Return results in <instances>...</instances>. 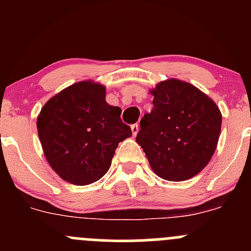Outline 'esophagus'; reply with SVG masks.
<instances>
[{"mask_svg":"<svg viewBox=\"0 0 251 251\" xmlns=\"http://www.w3.org/2000/svg\"><path fill=\"white\" fill-rule=\"evenodd\" d=\"M131 131H132V135L136 136L138 133V131H140V125H138V124H133V125H131Z\"/></svg>","mask_w":251,"mask_h":251,"instance_id":"esophagus-1","label":"esophagus"}]
</instances>
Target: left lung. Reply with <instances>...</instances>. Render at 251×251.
Masks as SVG:
<instances>
[{
    "instance_id": "1",
    "label": "left lung",
    "mask_w": 251,
    "mask_h": 251,
    "mask_svg": "<svg viewBox=\"0 0 251 251\" xmlns=\"http://www.w3.org/2000/svg\"><path fill=\"white\" fill-rule=\"evenodd\" d=\"M151 93L153 109L142 118L136 141L159 177L176 182L192 178L215 153L221 111L196 86L176 78L161 81Z\"/></svg>"
}]
</instances>
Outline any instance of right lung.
I'll use <instances>...</instances> for the list:
<instances>
[{
	"label": "right lung",
	"instance_id": "right-lung-1",
	"mask_svg": "<svg viewBox=\"0 0 251 251\" xmlns=\"http://www.w3.org/2000/svg\"><path fill=\"white\" fill-rule=\"evenodd\" d=\"M120 114L105 102L104 86L92 81L74 83L50 98L36 123L50 168L77 186L104 176L119 142L132 135Z\"/></svg>",
	"mask_w": 251,
	"mask_h": 251
}]
</instances>
